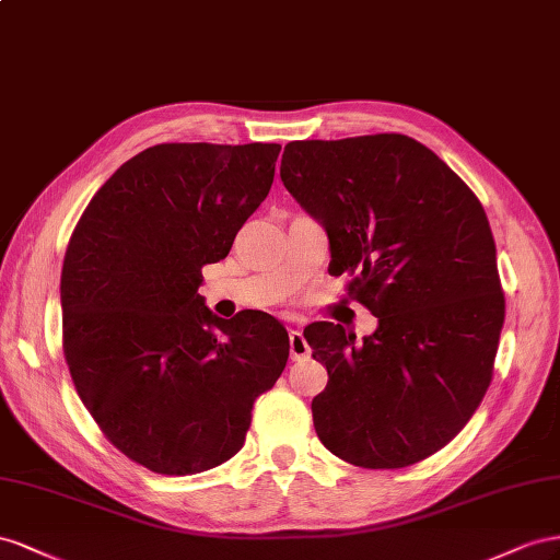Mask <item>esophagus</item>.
Segmentation results:
<instances>
[{
    "label": "esophagus",
    "mask_w": 560,
    "mask_h": 560,
    "mask_svg": "<svg viewBox=\"0 0 560 560\" xmlns=\"http://www.w3.org/2000/svg\"><path fill=\"white\" fill-rule=\"evenodd\" d=\"M289 340H291V359H293V361L307 359L310 345H307V340H305V335H302V330L293 328V330L289 332Z\"/></svg>",
    "instance_id": "esophagus-1"
}]
</instances>
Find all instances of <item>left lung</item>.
I'll return each mask as SVG.
<instances>
[{
    "label": "left lung",
    "mask_w": 560,
    "mask_h": 560,
    "mask_svg": "<svg viewBox=\"0 0 560 560\" xmlns=\"http://www.w3.org/2000/svg\"><path fill=\"white\" fill-rule=\"evenodd\" d=\"M281 180L324 222L347 298L380 324L359 345L340 324L305 328L328 371L316 436L363 469L427 459L483 401L500 345L504 293L481 201L401 133L289 142Z\"/></svg>",
    "instance_id": "left-lung-1"
}]
</instances>
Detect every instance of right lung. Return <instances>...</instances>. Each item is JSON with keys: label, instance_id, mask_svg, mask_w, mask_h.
<instances>
[{"label": "right lung", "instance_id": "1", "mask_svg": "<svg viewBox=\"0 0 560 560\" xmlns=\"http://www.w3.org/2000/svg\"><path fill=\"white\" fill-rule=\"evenodd\" d=\"M281 145L162 142L95 191L62 260V354L103 436L154 474L213 469L246 443L289 361L265 312L215 316L197 293L269 195Z\"/></svg>", "mask_w": 560, "mask_h": 560}]
</instances>
